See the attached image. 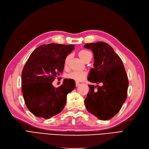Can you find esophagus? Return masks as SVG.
Masks as SVG:
<instances>
[{
  "label": "esophagus",
  "mask_w": 149,
  "mask_h": 149,
  "mask_svg": "<svg viewBox=\"0 0 149 149\" xmlns=\"http://www.w3.org/2000/svg\"><path fill=\"white\" fill-rule=\"evenodd\" d=\"M79 85H80V84L79 82H77V81H76V82H75V86H76V87H77V86H79Z\"/></svg>",
  "instance_id": "obj_1"
}]
</instances>
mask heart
<instances>
[{
  "label": "heart",
  "mask_w": 149,
  "mask_h": 149,
  "mask_svg": "<svg viewBox=\"0 0 149 149\" xmlns=\"http://www.w3.org/2000/svg\"><path fill=\"white\" fill-rule=\"evenodd\" d=\"M78 55H79L80 58L84 62H85L88 59H92V53H91L90 51H88L87 50H85V49L80 50L79 52ZM69 59V56H67L65 59V62H64L65 65L68 64ZM87 74L85 72H84V71L76 72V71H75V72H72L68 74V75H67V77L69 79L73 80L76 81H81L84 79H85L86 77H87Z\"/></svg>",
  "instance_id": "obj_1"
}]
</instances>
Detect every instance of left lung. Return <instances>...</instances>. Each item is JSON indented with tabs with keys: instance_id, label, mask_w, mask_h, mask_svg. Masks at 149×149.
Instances as JSON below:
<instances>
[{
	"instance_id": "8db88e82",
	"label": "left lung",
	"mask_w": 149,
	"mask_h": 149,
	"mask_svg": "<svg viewBox=\"0 0 149 149\" xmlns=\"http://www.w3.org/2000/svg\"><path fill=\"white\" fill-rule=\"evenodd\" d=\"M84 47L92 51L94 68L88 80L102 86L90 85L85 100L88 111L101 120L113 118L121 109L127 98L128 79L121 58L112 47L103 42L87 43ZM95 88L98 90L94 91Z\"/></svg>"
}]
</instances>
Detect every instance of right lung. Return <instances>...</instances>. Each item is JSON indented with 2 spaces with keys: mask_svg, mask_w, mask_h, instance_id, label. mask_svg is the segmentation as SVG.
I'll list each match as a JSON object with an SVG mask.
<instances>
[{
  "mask_svg": "<svg viewBox=\"0 0 149 149\" xmlns=\"http://www.w3.org/2000/svg\"><path fill=\"white\" fill-rule=\"evenodd\" d=\"M74 49V45H43L26 61L22 73V93L27 108L36 117L49 119L64 108L75 81L65 79L57 88L52 82L62 72L66 57Z\"/></svg>",
  "mask_w": 149,
  "mask_h": 149,
  "instance_id": "obj_1",
  "label": "right lung"
}]
</instances>
